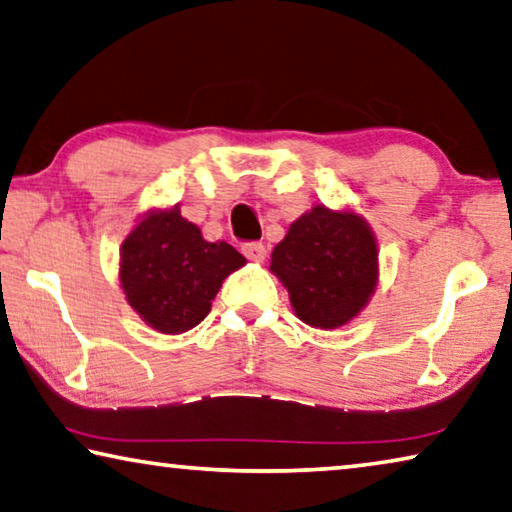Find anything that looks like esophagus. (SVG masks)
Instances as JSON below:
<instances>
[{
    "instance_id": "esophagus-1",
    "label": "esophagus",
    "mask_w": 512,
    "mask_h": 512,
    "mask_svg": "<svg viewBox=\"0 0 512 512\" xmlns=\"http://www.w3.org/2000/svg\"><path fill=\"white\" fill-rule=\"evenodd\" d=\"M241 253L246 255L250 262H264V257H266V248H264V243H259V241H250V243H243L241 246Z\"/></svg>"
}]
</instances>
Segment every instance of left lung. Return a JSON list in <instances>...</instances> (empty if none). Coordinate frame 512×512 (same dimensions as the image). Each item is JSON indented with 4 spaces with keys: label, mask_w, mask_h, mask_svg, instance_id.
Returning <instances> with one entry per match:
<instances>
[{
    "label": "left lung",
    "mask_w": 512,
    "mask_h": 512,
    "mask_svg": "<svg viewBox=\"0 0 512 512\" xmlns=\"http://www.w3.org/2000/svg\"><path fill=\"white\" fill-rule=\"evenodd\" d=\"M271 271L287 287L300 321L323 330L346 326L376 289V237L355 212L316 205L273 248Z\"/></svg>",
    "instance_id": "obj_1"
}]
</instances>
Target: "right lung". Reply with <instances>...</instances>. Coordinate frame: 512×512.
<instances>
[{
	"mask_svg": "<svg viewBox=\"0 0 512 512\" xmlns=\"http://www.w3.org/2000/svg\"><path fill=\"white\" fill-rule=\"evenodd\" d=\"M246 257L225 241H205L180 207L154 209L120 250V287L150 328L180 335L205 319L223 280Z\"/></svg>",
	"mask_w": 512,
	"mask_h": 512,
	"instance_id": "add662e5",
	"label": "right lung"
}]
</instances>
